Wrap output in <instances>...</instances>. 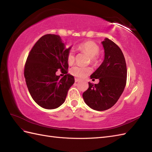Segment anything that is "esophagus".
Wrapping results in <instances>:
<instances>
[{
	"mask_svg": "<svg viewBox=\"0 0 152 152\" xmlns=\"http://www.w3.org/2000/svg\"><path fill=\"white\" fill-rule=\"evenodd\" d=\"M79 81H80V79H78V78H75V82H79Z\"/></svg>",
	"mask_w": 152,
	"mask_h": 152,
	"instance_id": "1",
	"label": "esophagus"
}]
</instances>
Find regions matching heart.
Instances as JSON below:
<instances>
[{"label": "heart", "mask_w": 152, "mask_h": 152, "mask_svg": "<svg viewBox=\"0 0 152 152\" xmlns=\"http://www.w3.org/2000/svg\"><path fill=\"white\" fill-rule=\"evenodd\" d=\"M77 49L81 50V51L86 52L90 56L91 62L97 64L99 61L98 54L99 53V45L95 43L93 41L87 40L85 42L80 43L77 45ZM67 62L69 65H72L75 61V54L72 50H69L66 56ZM92 72L91 68L88 66H80L79 65H75L73 66L70 70L71 74L73 76L84 78Z\"/></svg>", "instance_id": "1"}]
</instances>
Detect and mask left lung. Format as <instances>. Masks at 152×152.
Here are the masks:
<instances>
[{
	"label": "left lung",
	"instance_id": "1",
	"mask_svg": "<svg viewBox=\"0 0 152 152\" xmlns=\"http://www.w3.org/2000/svg\"><path fill=\"white\" fill-rule=\"evenodd\" d=\"M104 59L102 65L91 75L99 79L97 84L89 82V88L82 94L85 103L97 111L112 107L121 97L127 80L126 59L121 48L106 38L102 42Z\"/></svg>",
	"mask_w": 152,
	"mask_h": 152
}]
</instances>
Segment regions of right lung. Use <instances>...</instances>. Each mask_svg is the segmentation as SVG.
Masks as SVG:
<instances>
[{
	"label": "right lung",
	"mask_w": 152,
	"mask_h": 152,
	"mask_svg": "<svg viewBox=\"0 0 152 152\" xmlns=\"http://www.w3.org/2000/svg\"><path fill=\"white\" fill-rule=\"evenodd\" d=\"M60 37L47 34L40 37L31 49L24 68L26 84L31 98L41 107L54 109L65 102L68 91L75 82L67 74V54ZM60 69L66 75H56Z\"/></svg>",
	"instance_id": "add662e5"
}]
</instances>
